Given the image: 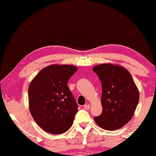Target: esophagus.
Returning <instances> with one entry per match:
<instances>
[{
	"mask_svg": "<svg viewBox=\"0 0 156 156\" xmlns=\"http://www.w3.org/2000/svg\"><path fill=\"white\" fill-rule=\"evenodd\" d=\"M84 108L85 109H89V108H90V105H89V104H85L84 106Z\"/></svg>",
	"mask_w": 156,
	"mask_h": 156,
	"instance_id": "1",
	"label": "esophagus"
}]
</instances>
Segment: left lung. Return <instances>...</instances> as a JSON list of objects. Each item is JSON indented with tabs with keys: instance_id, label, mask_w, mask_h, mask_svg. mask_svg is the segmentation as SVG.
<instances>
[{
	"instance_id": "1",
	"label": "left lung",
	"mask_w": 156,
	"mask_h": 156,
	"mask_svg": "<svg viewBox=\"0 0 156 156\" xmlns=\"http://www.w3.org/2000/svg\"><path fill=\"white\" fill-rule=\"evenodd\" d=\"M101 82L102 113L94 117L100 127L108 131L121 129L133 117L139 101V91L122 66L109 63L93 67Z\"/></svg>"
}]
</instances>
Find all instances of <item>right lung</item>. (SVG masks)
Here are the masks:
<instances>
[{
  "instance_id": "right-lung-1",
  "label": "right lung",
  "mask_w": 156,
  "mask_h": 156,
  "mask_svg": "<svg viewBox=\"0 0 156 156\" xmlns=\"http://www.w3.org/2000/svg\"><path fill=\"white\" fill-rule=\"evenodd\" d=\"M76 70L73 65L48 66L30 84V112L39 126L48 133L62 134L73 123L77 104L67 82Z\"/></svg>"
}]
</instances>
